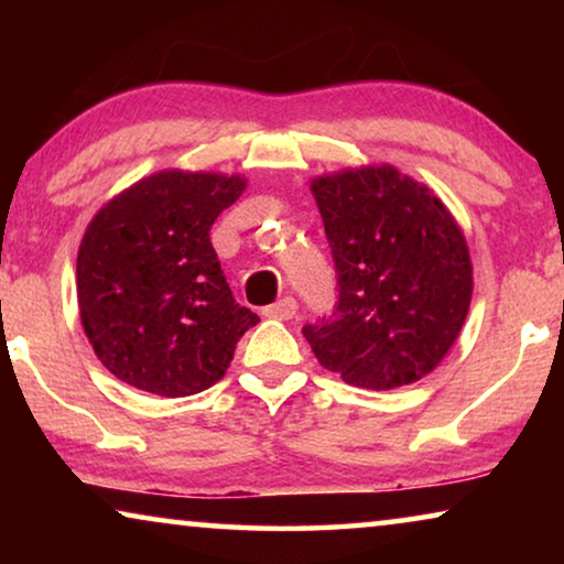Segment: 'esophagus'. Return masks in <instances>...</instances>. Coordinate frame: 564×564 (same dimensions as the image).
Instances as JSON below:
<instances>
[{"label":"esophagus","instance_id":"esophagus-1","mask_svg":"<svg viewBox=\"0 0 564 564\" xmlns=\"http://www.w3.org/2000/svg\"><path fill=\"white\" fill-rule=\"evenodd\" d=\"M295 313H297V303H295V300H292V297H282V300H276L274 305L264 307L267 318H276V321H290V318H295Z\"/></svg>","mask_w":564,"mask_h":564}]
</instances>
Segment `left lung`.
Instances as JSON below:
<instances>
[{"mask_svg": "<svg viewBox=\"0 0 564 564\" xmlns=\"http://www.w3.org/2000/svg\"><path fill=\"white\" fill-rule=\"evenodd\" d=\"M311 192L338 274L336 311L303 328L315 359L354 388L419 382L465 326V234L426 184L390 164L315 176Z\"/></svg>", "mask_w": 564, "mask_h": 564, "instance_id": "1", "label": "left lung"}]
</instances>
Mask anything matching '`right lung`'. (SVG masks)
<instances>
[{"instance_id": "obj_1", "label": "right lung", "mask_w": 564, "mask_h": 564, "mask_svg": "<svg viewBox=\"0 0 564 564\" xmlns=\"http://www.w3.org/2000/svg\"><path fill=\"white\" fill-rule=\"evenodd\" d=\"M241 174L164 169L99 207L76 257L84 334L120 382L184 398L223 380L257 313L234 300L210 228Z\"/></svg>"}]
</instances>
